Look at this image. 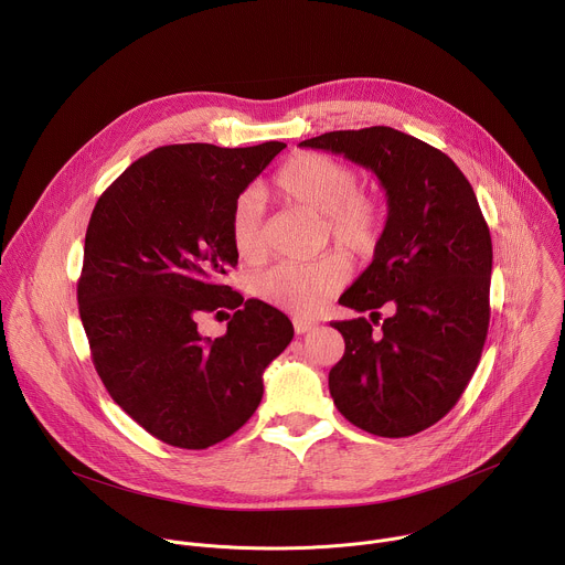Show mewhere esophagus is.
<instances>
[{
  "mask_svg": "<svg viewBox=\"0 0 565 565\" xmlns=\"http://www.w3.org/2000/svg\"><path fill=\"white\" fill-rule=\"evenodd\" d=\"M292 327H295V331H297L299 335H303V333H308V331L315 329V321H310V319H306V317H292Z\"/></svg>",
  "mask_w": 565,
  "mask_h": 565,
  "instance_id": "34e87169",
  "label": "esophagus"
}]
</instances>
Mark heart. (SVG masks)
<instances>
[{"label":"heart","instance_id":"1","mask_svg":"<svg viewBox=\"0 0 565 565\" xmlns=\"http://www.w3.org/2000/svg\"><path fill=\"white\" fill-rule=\"evenodd\" d=\"M277 192L319 216L327 234L355 257H369L382 238L384 214L377 199L360 192L358 172L340 158L303 151L279 168ZM230 238L244 262H259L266 253L262 230V203L253 192L241 194L230 212ZM351 277V264L333 253L312 264H281L262 273L253 292L264 303L290 310L299 317L315 315Z\"/></svg>","mask_w":565,"mask_h":565}]
</instances>
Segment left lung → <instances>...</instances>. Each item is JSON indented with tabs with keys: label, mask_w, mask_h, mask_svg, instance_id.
Masks as SVG:
<instances>
[{
	"label": "left lung",
	"mask_w": 565,
	"mask_h": 565,
	"mask_svg": "<svg viewBox=\"0 0 565 565\" xmlns=\"http://www.w3.org/2000/svg\"><path fill=\"white\" fill-rule=\"evenodd\" d=\"M301 147L344 153L386 190L371 266L340 297L366 317L331 321L344 355L329 373L355 427L405 438L445 418L467 388L490 327L492 236L476 194L440 149L391 127L329 131ZM396 312L375 332L376 308Z\"/></svg>",
	"instance_id": "left-lung-1"
}]
</instances>
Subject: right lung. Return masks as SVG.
<instances>
[{
	"label": "right lung",
	"instance_id": "add662e5",
	"mask_svg": "<svg viewBox=\"0 0 565 565\" xmlns=\"http://www.w3.org/2000/svg\"><path fill=\"white\" fill-rule=\"evenodd\" d=\"M284 147H158L92 212L77 308L94 366L116 405L172 447L207 449L244 427L295 335L281 310L223 284L238 259L232 205ZM212 311L228 319L214 341L198 333Z\"/></svg>",
	"mask_w": 565,
	"mask_h": 565
}]
</instances>
